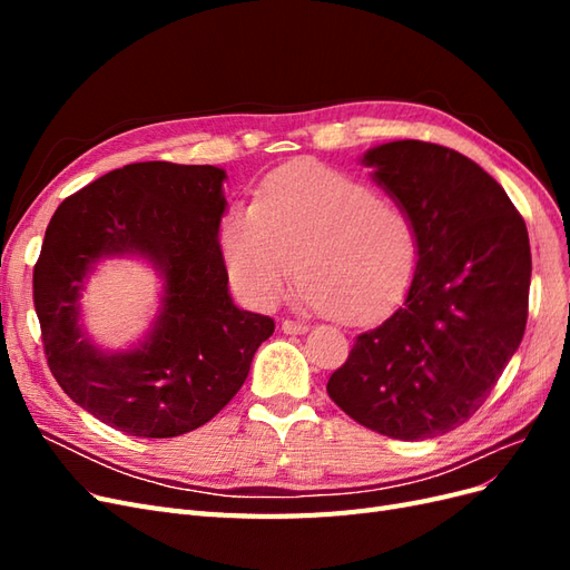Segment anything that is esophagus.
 I'll list each match as a JSON object with an SVG mask.
<instances>
[{
  "mask_svg": "<svg viewBox=\"0 0 570 570\" xmlns=\"http://www.w3.org/2000/svg\"><path fill=\"white\" fill-rule=\"evenodd\" d=\"M281 331L283 333H287V335H302V333H306L308 331V325L306 323H297V321H283L281 323Z\"/></svg>",
  "mask_w": 570,
  "mask_h": 570,
  "instance_id": "esophagus-1",
  "label": "esophagus"
}]
</instances>
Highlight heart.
I'll list each match as a JSON object with an SVG mask.
<instances>
[{
    "label": "heart",
    "instance_id": "heart-1",
    "mask_svg": "<svg viewBox=\"0 0 570 570\" xmlns=\"http://www.w3.org/2000/svg\"><path fill=\"white\" fill-rule=\"evenodd\" d=\"M218 243L233 287L249 304H278L297 264L302 304L347 323L390 312L419 254L402 206L323 164L275 170L252 204L230 206Z\"/></svg>",
    "mask_w": 570,
    "mask_h": 570
}]
</instances>
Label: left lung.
<instances>
[{
    "label": "left lung",
    "mask_w": 570,
    "mask_h": 570,
    "mask_svg": "<svg viewBox=\"0 0 570 570\" xmlns=\"http://www.w3.org/2000/svg\"><path fill=\"white\" fill-rule=\"evenodd\" d=\"M361 164L409 214L419 262L404 304L356 337L327 394L381 435L438 438L482 406L523 340L528 228L504 187L450 147L396 140Z\"/></svg>",
    "instance_id": "left-lung-1"
}]
</instances>
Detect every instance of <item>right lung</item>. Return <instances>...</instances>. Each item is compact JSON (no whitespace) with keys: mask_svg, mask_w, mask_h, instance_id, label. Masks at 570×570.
<instances>
[{"mask_svg":"<svg viewBox=\"0 0 570 570\" xmlns=\"http://www.w3.org/2000/svg\"><path fill=\"white\" fill-rule=\"evenodd\" d=\"M226 170L142 161L63 199L32 271L51 375L95 419L135 438H178L226 406L268 340V316L237 308L218 245ZM140 255L165 295L148 337L105 353L79 325V292L101 257Z\"/></svg>","mask_w":570,"mask_h":570,"instance_id":"right-lung-1","label":"right lung"}]
</instances>
